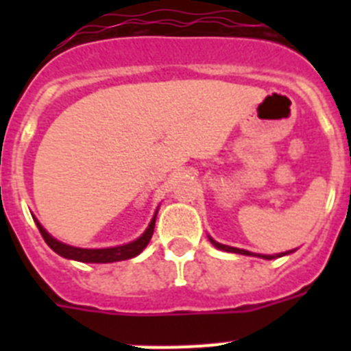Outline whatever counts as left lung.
<instances>
[{"label": "left lung", "instance_id": "left-lung-1", "mask_svg": "<svg viewBox=\"0 0 351 351\" xmlns=\"http://www.w3.org/2000/svg\"><path fill=\"white\" fill-rule=\"evenodd\" d=\"M209 241L210 244H213L214 247H218V250L221 251H228V253H239V255H246V256H258V258H263V260H272V258H278V256H285V255H290V253H293L295 250L291 251H285V253H278V255H256V253H251V251H246V250H239V247H232V246H226V244H221L218 243V241H214L213 237L209 235Z\"/></svg>", "mask_w": 351, "mask_h": 351}]
</instances>
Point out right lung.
Here are the masks:
<instances>
[{
  "label": "right lung",
  "instance_id": "add662e5",
  "mask_svg": "<svg viewBox=\"0 0 351 351\" xmlns=\"http://www.w3.org/2000/svg\"><path fill=\"white\" fill-rule=\"evenodd\" d=\"M156 213H154L153 219L151 223L147 225L144 234L141 237H137L135 241L128 244H123V246H114V247H77V246H70V244H64L58 239L52 237L45 228L42 226V223L38 221L36 218L35 223L38 226L40 234L42 237L45 239V243L49 244L52 251H56L58 255L63 256V258L68 260H77V262H84V263H110V262H121V260H128L133 258V256L141 255L142 251L145 250V246L149 244L151 237H153V232H154V223H156Z\"/></svg>",
  "mask_w": 351,
  "mask_h": 351
}]
</instances>
